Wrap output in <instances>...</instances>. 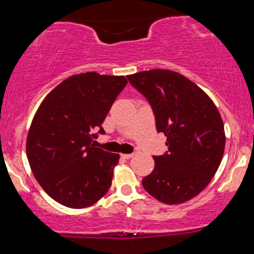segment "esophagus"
<instances>
[{
  "mask_svg": "<svg viewBox=\"0 0 254 254\" xmlns=\"http://www.w3.org/2000/svg\"><path fill=\"white\" fill-rule=\"evenodd\" d=\"M122 157H123V159H131V157H132L133 155H132V154H122V155H121Z\"/></svg>",
  "mask_w": 254,
  "mask_h": 254,
  "instance_id": "obj_1",
  "label": "esophagus"
}]
</instances>
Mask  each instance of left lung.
<instances>
[{"instance_id": "obj_1", "label": "left lung", "mask_w": 254, "mask_h": 254, "mask_svg": "<svg viewBox=\"0 0 254 254\" xmlns=\"http://www.w3.org/2000/svg\"><path fill=\"white\" fill-rule=\"evenodd\" d=\"M167 137L168 151L154 156L155 168L142 180L144 190L165 204L196 197L222 161L226 135L217 107L204 90L179 72L151 69L127 75Z\"/></svg>"}]
</instances>
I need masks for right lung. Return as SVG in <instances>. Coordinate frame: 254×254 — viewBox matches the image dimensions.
Instances as JSON below:
<instances>
[{
    "label": "right lung",
    "instance_id": "right-lung-1",
    "mask_svg": "<svg viewBox=\"0 0 254 254\" xmlns=\"http://www.w3.org/2000/svg\"><path fill=\"white\" fill-rule=\"evenodd\" d=\"M125 76L88 71L72 75L52 89L32 121L26 153L43 190L62 205L82 209L97 203L112 184L119 154L92 141L119 93Z\"/></svg>",
    "mask_w": 254,
    "mask_h": 254
}]
</instances>
